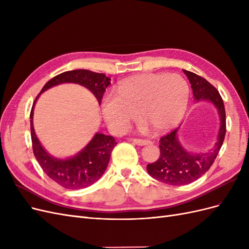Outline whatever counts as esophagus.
Instances as JSON below:
<instances>
[{
    "instance_id": "34e87169",
    "label": "esophagus",
    "mask_w": 249,
    "mask_h": 249,
    "mask_svg": "<svg viewBox=\"0 0 249 249\" xmlns=\"http://www.w3.org/2000/svg\"><path fill=\"white\" fill-rule=\"evenodd\" d=\"M132 141L135 143V144L141 145V146H143V145H147V144H149V143H150V141H148V140H143V139H138V138H136V139H133Z\"/></svg>"
}]
</instances>
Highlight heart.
<instances>
[{
	"mask_svg": "<svg viewBox=\"0 0 249 249\" xmlns=\"http://www.w3.org/2000/svg\"><path fill=\"white\" fill-rule=\"evenodd\" d=\"M117 94L102 99V112L110 129L124 133L138 114L157 132H167L184 117L190 97L188 82L178 73H141L117 86ZM139 113H137V112Z\"/></svg>",
	"mask_w": 249,
	"mask_h": 249,
	"instance_id": "obj_1",
	"label": "heart"
}]
</instances>
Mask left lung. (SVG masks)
<instances>
[{"label":"left lung","instance_id":"left-lung-1","mask_svg":"<svg viewBox=\"0 0 249 249\" xmlns=\"http://www.w3.org/2000/svg\"><path fill=\"white\" fill-rule=\"evenodd\" d=\"M183 71L191 84L194 101L212 103L219 114L220 125L215 145L208 153L197 154L187 150L178 140L179 126L160 139L159 159L147 164L146 169L152 178L173 186L190 184L205 175L219 153L227 132L224 105L218 90L196 73L185 70Z\"/></svg>","mask_w":249,"mask_h":249}]
</instances>
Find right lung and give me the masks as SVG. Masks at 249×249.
<instances>
[{
    "label": "right lung",
    "instance_id": "right-lung-1",
    "mask_svg": "<svg viewBox=\"0 0 249 249\" xmlns=\"http://www.w3.org/2000/svg\"><path fill=\"white\" fill-rule=\"evenodd\" d=\"M110 80V78L106 77V74L87 70L65 71L51 79L43 86L33 104L31 114H30V119H31L30 124H31V139L34 156L47 176L66 189H83L99 180L108 166L112 149L117 144V142L112 136L97 132L88 142V144L74 156L64 158V159L52 156L44 149L35 134L33 126L35 103L39 95L47 91L48 89L60 84H65V83H73L90 90L101 105L105 90L111 83Z\"/></svg>",
    "mask_w": 249,
    "mask_h": 249
}]
</instances>
